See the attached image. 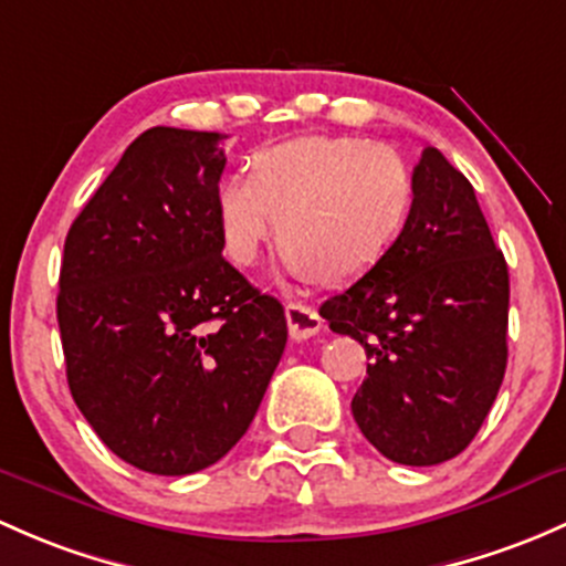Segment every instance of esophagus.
Returning a JSON list of instances; mask_svg holds the SVG:
<instances>
[{
	"label": "esophagus",
	"mask_w": 566,
	"mask_h": 566,
	"mask_svg": "<svg viewBox=\"0 0 566 566\" xmlns=\"http://www.w3.org/2000/svg\"><path fill=\"white\" fill-rule=\"evenodd\" d=\"M284 314H287V328L295 342L312 338L314 333H319V328H323V317H319L312 306H306V303L301 301H290Z\"/></svg>",
	"instance_id": "34e87169"
}]
</instances>
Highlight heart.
Segmentation results:
<instances>
[{"label":"heart","mask_w":566,"mask_h":566,"mask_svg":"<svg viewBox=\"0 0 566 566\" xmlns=\"http://www.w3.org/2000/svg\"><path fill=\"white\" fill-rule=\"evenodd\" d=\"M412 206L407 159L347 135L260 148L249 178L228 176L213 189V222L230 263H258L276 219L279 254L312 284H344L371 271L401 238Z\"/></svg>","instance_id":"b5f03b06"}]
</instances>
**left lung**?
<instances>
[{
    "label": "left lung",
    "instance_id": "obj_1",
    "mask_svg": "<svg viewBox=\"0 0 566 566\" xmlns=\"http://www.w3.org/2000/svg\"><path fill=\"white\" fill-rule=\"evenodd\" d=\"M401 238L319 306L363 344L355 423L385 458L433 467L478 437L507 368L510 273L472 184L428 146Z\"/></svg>",
    "mask_w": 566,
    "mask_h": 566
}]
</instances>
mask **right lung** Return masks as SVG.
Here are the masks:
<instances>
[{"mask_svg": "<svg viewBox=\"0 0 566 566\" xmlns=\"http://www.w3.org/2000/svg\"><path fill=\"white\" fill-rule=\"evenodd\" d=\"M224 135L151 127L64 241L56 319L75 403L122 461L200 472L247 433L287 344L282 303L222 258Z\"/></svg>", "mask_w": 566, "mask_h": 566, "instance_id": "add662e5", "label": "right lung"}]
</instances>
